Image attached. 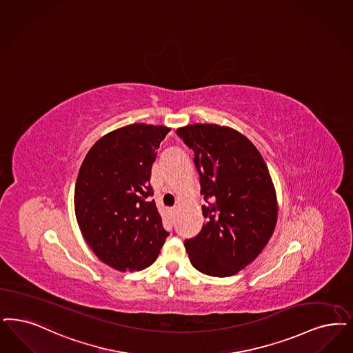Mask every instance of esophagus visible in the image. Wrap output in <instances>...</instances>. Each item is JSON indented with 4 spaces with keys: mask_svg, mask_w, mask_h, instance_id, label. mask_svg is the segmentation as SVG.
I'll list each match as a JSON object with an SVG mask.
<instances>
[{
    "mask_svg": "<svg viewBox=\"0 0 353 353\" xmlns=\"http://www.w3.org/2000/svg\"><path fill=\"white\" fill-rule=\"evenodd\" d=\"M176 212H177V208H173V209H170V212L174 215L176 214Z\"/></svg>",
    "mask_w": 353,
    "mask_h": 353,
    "instance_id": "34e87169",
    "label": "esophagus"
}]
</instances>
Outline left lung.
<instances>
[{
	"instance_id": "8db88e82",
	"label": "left lung",
	"mask_w": 353,
	"mask_h": 353,
	"mask_svg": "<svg viewBox=\"0 0 353 353\" xmlns=\"http://www.w3.org/2000/svg\"><path fill=\"white\" fill-rule=\"evenodd\" d=\"M176 134L193 150L205 225L183 241L201 273L227 277L252 263L277 221L268 167L251 141L230 127L190 125Z\"/></svg>"
}]
</instances>
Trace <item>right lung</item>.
<instances>
[{"label": "right lung", "mask_w": 353, "mask_h": 353, "mask_svg": "<svg viewBox=\"0 0 353 353\" xmlns=\"http://www.w3.org/2000/svg\"><path fill=\"white\" fill-rule=\"evenodd\" d=\"M170 128L134 123L102 137L85 156L74 212L88 245L118 270L150 267L170 232L150 183L157 148Z\"/></svg>", "instance_id": "obj_1"}]
</instances>
